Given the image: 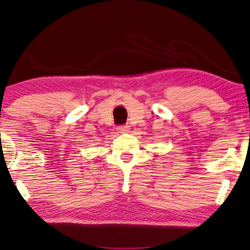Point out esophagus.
<instances>
[{
  "mask_svg": "<svg viewBox=\"0 0 250 250\" xmlns=\"http://www.w3.org/2000/svg\"><path fill=\"white\" fill-rule=\"evenodd\" d=\"M119 133H127L129 132V126L128 125H124V126H119L117 128Z\"/></svg>",
  "mask_w": 250,
  "mask_h": 250,
  "instance_id": "obj_1",
  "label": "esophagus"
}]
</instances>
